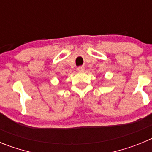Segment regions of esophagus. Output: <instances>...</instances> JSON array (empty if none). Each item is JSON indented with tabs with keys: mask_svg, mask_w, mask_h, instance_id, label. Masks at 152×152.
<instances>
[{
	"mask_svg": "<svg viewBox=\"0 0 152 152\" xmlns=\"http://www.w3.org/2000/svg\"><path fill=\"white\" fill-rule=\"evenodd\" d=\"M84 70H85L84 66H79V67L77 68V71L78 72H80V73H81V72H83Z\"/></svg>",
	"mask_w": 152,
	"mask_h": 152,
	"instance_id": "34e87169",
	"label": "esophagus"
}]
</instances>
